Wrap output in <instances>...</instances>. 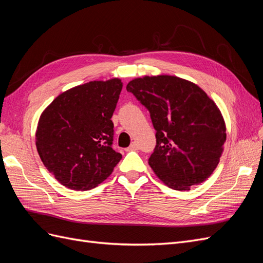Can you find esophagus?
Masks as SVG:
<instances>
[{
    "label": "esophagus",
    "mask_w": 263,
    "mask_h": 263,
    "mask_svg": "<svg viewBox=\"0 0 263 263\" xmlns=\"http://www.w3.org/2000/svg\"><path fill=\"white\" fill-rule=\"evenodd\" d=\"M138 145L136 144V142H133V144L126 149V151H135V150H138Z\"/></svg>",
    "instance_id": "esophagus-1"
}]
</instances>
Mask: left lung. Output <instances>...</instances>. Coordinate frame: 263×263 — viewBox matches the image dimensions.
<instances>
[{"label":"left lung","instance_id":"obj_1","mask_svg":"<svg viewBox=\"0 0 263 263\" xmlns=\"http://www.w3.org/2000/svg\"><path fill=\"white\" fill-rule=\"evenodd\" d=\"M126 90L150 113L157 144L149 165L165 185L184 191L216 169L226 141L220 110L200 86L172 76L132 80Z\"/></svg>","mask_w":263,"mask_h":263}]
</instances>
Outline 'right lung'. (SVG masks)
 <instances>
[{
	"label": "right lung",
	"instance_id": "add662e5",
	"mask_svg": "<svg viewBox=\"0 0 263 263\" xmlns=\"http://www.w3.org/2000/svg\"><path fill=\"white\" fill-rule=\"evenodd\" d=\"M123 87L119 79L91 81L61 93L39 118L36 147L44 165L62 185L98 186L122 155L113 149L110 121Z\"/></svg>",
	"mask_w": 263,
	"mask_h": 263
}]
</instances>
